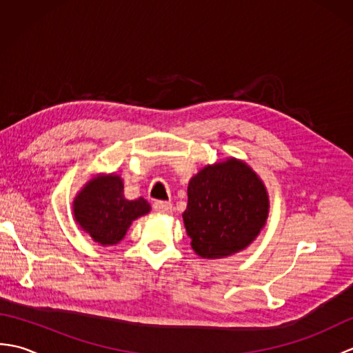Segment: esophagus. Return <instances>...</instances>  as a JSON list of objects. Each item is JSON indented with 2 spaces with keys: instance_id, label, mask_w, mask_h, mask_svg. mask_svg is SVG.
I'll return each mask as SVG.
<instances>
[{
  "instance_id": "obj_1",
  "label": "esophagus",
  "mask_w": 353,
  "mask_h": 353,
  "mask_svg": "<svg viewBox=\"0 0 353 353\" xmlns=\"http://www.w3.org/2000/svg\"><path fill=\"white\" fill-rule=\"evenodd\" d=\"M153 208L156 212L163 214V215H168L172 212V205L170 203V201H154Z\"/></svg>"
}]
</instances>
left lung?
<instances>
[{
    "instance_id": "8db88e82",
    "label": "left lung",
    "mask_w": 353,
    "mask_h": 353,
    "mask_svg": "<svg viewBox=\"0 0 353 353\" xmlns=\"http://www.w3.org/2000/svg\"><path fill=\"white\" fill-rule=\"evenodd\" d=\"M268 212L262 179L244 161L226 157L191 177L182 216L192 250L203 259H220L247 249L264 229Z\"/></svg>"
}]
</instances>
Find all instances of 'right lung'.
<instances>
[{"mask_svg": "<svg viewBox=\"0 0 353 353\" xmlns=\"http://www.w3.org/2000/svg\"><path fill=\"white\" fill-rule=\"evenodd\" d=\"M150 209L145 199L124 197V182L117 172L92 177L72 200L74 220L100 245L118 244L130 224Z\"/></svg>", "mask_w": 353, "mask_h": 353, "instance_id": "add662e5", "label": "right lung"}]
</instances>
